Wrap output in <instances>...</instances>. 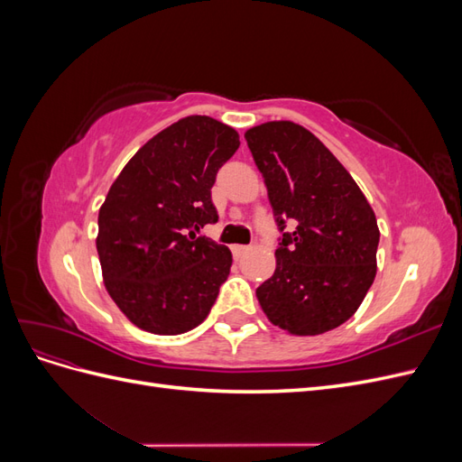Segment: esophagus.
I'll return each instance as SVG.
<instances>
[{
	"label": "esophagus",
	"instance_id": "obj_1",
	"mask_svg": "<svg viewBox=\"0 0 462 462\" xmlns=\"http://www.w3.org/2000/svg\"><path fill=\"white\" fill-rule=\"evenodd\" d=\"M246 253H250V246H245V245H235L233 246V254L235 256H243Z\"/></svg>",
	"mask_w": 462,
	"mask_h": 462
}]
</instances>
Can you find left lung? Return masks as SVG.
<instances>
[{
    "mask_svg": "<svg viewBox=\"0 0 462 462\" xmlns=\"http://www.w3.org/2000/svg\"><path fill=\"white\" fill-rule=\"evenodd\" d=\"M279 229L273 275L256 289L263 314L291 335L339 328L375 277L380 229L372 206L341 162L309 129L270 121L245 133Z\"/></svg>",
    "mask_w": 462,
    "mask_h": 462,
    "instance_id": "obj_1",
    "label": "left lung"
}]
</instances>
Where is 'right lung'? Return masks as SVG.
Instances as JSON below:
<instances>
[{"instance_id":"obj_1","label":"right lung","mask_w":462,"mask_h":462,"mask_svg":"<svg viewBox=\"0 0 462 462\" xmlns=\"http://www.w3.org/2000/svg\"><path fill=\"white\" fill-rule=\"evenodd\" d=\"M239 133L190 116L138 150L97 214L96 248L109 297L136 328L179 335L212 310L233 256L200 236L217 221L212 187Z\"/></svg>"}]
</instances>
